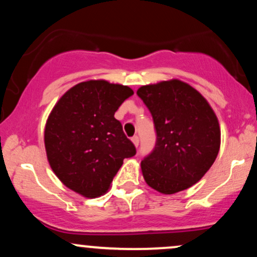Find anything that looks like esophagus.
Here are the masks:
<instances>
[{
	"instance_id": "obj_1",
	"label": "esophagus",
	"mask_w": 257,
	"mask_h": 257,
	"mask_svg": "<svg viewBox=\"0 0 257 257\" xmlns=\"http://www.w3.org/2000/svg\"><path fill=\"white\" fill-rule=\"evenodd\" d=\"M132 141H133V144H134V145L138 147L139 146V143H140V139H139L138 135H135V137L132 138Z\"/></svg>"
}]
</instances>
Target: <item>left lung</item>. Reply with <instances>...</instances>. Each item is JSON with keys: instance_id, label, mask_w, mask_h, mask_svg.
<instances>
[{"instance_id": "1", "label": "left lung", "mask_w": 257, "mask_h": 257, "mask_svg": "<svg viewBox=\"0 0 257 257\" xmlns=\"http://www.w3.org/2000/svg\"><path fill=\"white\" fill-rule=\"evenodd\" d=\"M151 112L156 145L141 161L147 185L173 194L198 182L220 150V126L208 101L184 82H161L139 88Z\"/></svg>"}]
</instances>
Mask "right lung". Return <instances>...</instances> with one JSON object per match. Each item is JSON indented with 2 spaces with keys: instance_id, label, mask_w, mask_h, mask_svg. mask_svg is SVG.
Wrapping results in <instances>:
<instances>
[{
  "instance_id": "add662e5",
  "label": "right lung",
  "mask_w": 257,
  "mask_h": 257,
  "mask_svg": "<svg viewBox=\"0 0 257 257\" xmlns=\"http://www.w3.org/2000/svg\"><path fill=\"white\" fill-rule=\"evenodd\" d=\"M134 94L106 81L78 83L54 106L44 131L47 157L65 186L88 198L102 196L122 167L135 156L114 112Z\"/></svg>"
}]
</instances>
